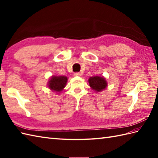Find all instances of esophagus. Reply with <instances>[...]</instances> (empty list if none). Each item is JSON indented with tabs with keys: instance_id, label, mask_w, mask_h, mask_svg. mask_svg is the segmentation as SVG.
Listing matches in <instances>:
<instances>
[{
	"instance_id": "34e87169",
	"label": "esophagus",
	"mask_w": 158,
	"mask_h": 158,
	"mask_svg": "<svg viewBox=\"0 0 158 158\" xmlns=\"http://www.w3.org/2000/svg\"><path fill=\"white\" fill-rule=\"evenodd\" d=\"M82 75H81V73H74V76H75V77H81Z\"/></svg>"
}]
</instances>
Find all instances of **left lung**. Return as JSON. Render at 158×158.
<instances>
[{"label":"left lung","instance_id":"left-lung-1","mask_svg":"<svg viewBox=\"0 0 158 158\" xmlns=\"http://www.w3.org/2000/svg\"><path fill=\"white\" fill-rule=\"evenodd\" d=\"M89 85L95 92H100L107 87V81L104 77L94 76L89 77L88 79Z\"/></svg>","mask_w":158,"mask_h":158}]
</instances>
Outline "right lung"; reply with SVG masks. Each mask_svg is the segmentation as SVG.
I'll return each instance as SVG.
<instances>
[{
    "label": "right lung",
    "instance_id": "right-lung-1",
    "mask_svg": "<svg viewBox=\"0 0 158 158\" xmlns=\"http://www.w3.org/2000/svg\"><path fill=\"white\" fill-rule=\"evenodd\" d=\"M68 78L66 76L52 75L49 79L48 83V88L57 94H60L66 85Z\"/></svg>",
    "mask_w": 158,
    "mask_h": 158
}]
</instances>
